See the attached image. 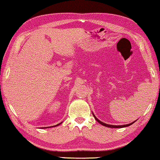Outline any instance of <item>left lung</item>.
<instances>
[{"label": "left lung", "instance_id": "obj_1", "mask_svg": "<svg viewBox=\"0 0 160 160\" xmlns=\"http://www.w3.org/2000/svg\"><path fill=\"white\" fill-rule=\"evenodd\" d=\"M93 116H94V118H95V119L96 120H97L99 123H100L101 125H104V126H105V127H108V128H125V127H128V126H130V125H131L132 124H133L134 122H133L132 123H131V124H128V125H108V124H105V123H104V122H101V121H100L98 120V119L96 118V117L93 115Z\"/></svg>", "mask_w": 160, "mask_h": 160}]
</instances>
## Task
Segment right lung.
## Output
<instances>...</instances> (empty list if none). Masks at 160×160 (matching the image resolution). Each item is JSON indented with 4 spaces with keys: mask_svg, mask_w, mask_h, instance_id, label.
Listing matches in <instances>:
<instances>
[{
    "mask_svg": "<svg viewBox=\"0 0 160 160\" xmlns=\"http://www.w3.org/2000/svg\"><path fill=\"white\" fill-rule=\"evenodd\" d=\"M60 124H61V123H60ZM60 124H58V125H55V126H52V127H55V126H58V125H59Z\"/></svg>",
    "mask_w": 160,
    "mask_h": 160,
    "instance_id": "add662e5",
    "label": "right lung"
}]
</instances>
